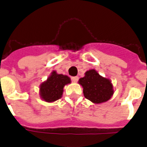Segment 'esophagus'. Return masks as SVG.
Returning <instances> with one entry per match:
<instances>
[{"instance_id":"34e87169","label":"esophagus","mask_w":147,"mask_h":147,"mask_svg":"<svg viewBox=\"0 0 147 147\" xmlns=\"http://www.w3.org/2000/svg\"><path fill=\"white\" fill-rule=\"evenodd\" d=\"M71 80L74 82H77L78 81V76H74V77H71Z\"/></svg>"}]
</instances>
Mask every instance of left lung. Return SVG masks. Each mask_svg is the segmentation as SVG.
<instances>
[{"label":"left lung","instance_id":"8db88e82","mask_svg":"<svg viewBox=\"0 0 147 147\" xmlns=\"http://www.w3.org/2000/svg\"><path fill=\"white\" fill-rule=\"evenodd\" d=\"M78 83L83 87L84 96L94 104L107 101L114 94L111 82L100 76L94 69L86 71Z\"/></svg>","mask_w":147,"mask_h":147}]
</instances>
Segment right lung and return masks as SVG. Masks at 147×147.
I'll return each mask as SVG.
<instances>
[{
	"label": "right lung",
	"instance_id": "right-lung-1",
	"mask_svg": "<svg viewBox=\"0 0 147 147\" xmlns=\"http://www.w3.org/2000/svg\"><path fill=\"white\" fill-rule=\"evenodd\" d=\"M71 83V79L67 76L57 74L53 71L47 81L40 86V95L47 102H53L61 98L63 93V88Z\"/></svg>",
	"mask_w": 147,
	"mask_h": 147
}]
</instances>
